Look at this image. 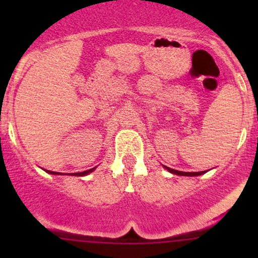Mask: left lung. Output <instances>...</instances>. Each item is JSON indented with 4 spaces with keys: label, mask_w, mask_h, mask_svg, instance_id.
I'll return each mask as SVG.
<instances>
[{
    "label": "left lung",
    "mask_w": 258,
    "mask_h": 258,
    "mask_svg": "<svg viewBox=\"0 0 258 258\" xmlns=\"http://www.w3.org/2000/svg\"><path fill=\"white\" fill-rule=\"evenodd\" d=\"M171 173H175V175H179V176H200L202 173H205L206 171H202V172H182V171H177V170H172L170 167H166Z\"/></svg>",
    "instance_id": "obj_1"
}]
</instances>
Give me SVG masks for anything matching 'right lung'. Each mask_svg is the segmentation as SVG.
<instances>
[{
  "instance_id": "add662e5",
  "label": "right lung",
  "mask_w": 258,
  "mask_h": 258,
  "mask_svg": "<svg viewBox=\"0 0 258 258\" xmlns=\"http://www.w3.org/2000/svg\"><path fill=\"white\" fill-rule=\"evenodd\" d=\"M95 170V168H91V170H87V171H83V172H77V173H71V175L74 176H85V175H88L90 172H92V171ZM48 173H52V175H58V172H53V171H47Z\"/></svg>"
}]
</instances>
